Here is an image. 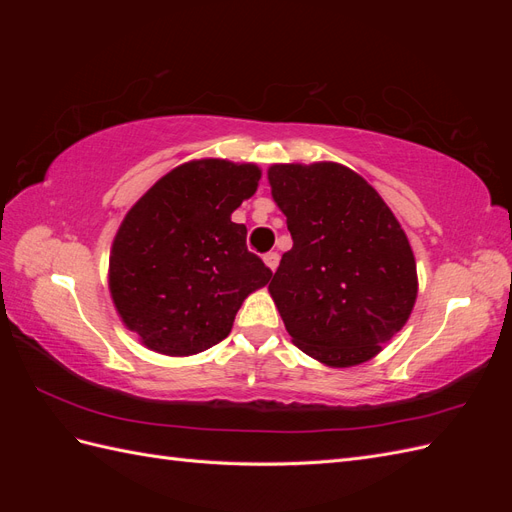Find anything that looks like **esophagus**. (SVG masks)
<instances>
[{"label": "esophagus", "mask_w": 512, "mask_h": 512, "mask_svg": "<svg viewBox=\"0 0 512 512\" xmlns=\"http://www.w3.org/2000/svg\"><path fill=\"white\" fill-rule=\"evenodd\" d=\"M262 260H265V265H267L271 271H275L277 265H280V254H277V252H269V254H265V258H262Z\"/></svg>", "instance_id": "34e87169"}]
</instances>
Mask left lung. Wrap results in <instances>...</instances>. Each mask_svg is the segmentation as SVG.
<instances>
[{
  "label": "left lung",
  "instance_id": "obj_1",
  "mask_svg": "<svg viewBox=\"0 0 512 512\" xmlns=\"http://www.w3.org/2000/svg\"><path fill=\"white\" fill-rule=\"evenodd\" d=\"M267 175L292 237L269 292L294 346L329 367L374 359L416 301L404 228L348 166L273 164Z\"/></svg>",
  "mask_w": 512,
  "mask_h": 512
}]
</instances>
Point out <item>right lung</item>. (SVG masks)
Wrapping results in <instances>:
<instances>
[{
    "instance_id": "add662e5",
    "label": "right lung",
    "mask_w": 512,
    "mask_h": 512,
    "mask_svg": "<svg viewBox=\"0 0 512 512\" xmlns=\"http://www.w3.org/2000/svg\"><path fill=\"white\" fill-rule=\"evenodd\" d=\"M260 181L256 164L218 158L170 170L123 218L108 260V288L123 324L168 356L198 354L230 333L247 294L271 269L247 252L230 220Z\"/></svg>"
}]
</instances>
